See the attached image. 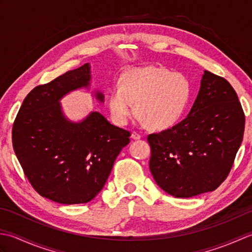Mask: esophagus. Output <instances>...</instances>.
<instances>
[{
    "label": "esophagus",
    "instance_id": "obj_1",
    "mask_svg": "<svg viewBox=\"0 0 252 252\" xmlns=\"http://www.w3.org/2000/svg\"><path fill=\"white\" fill-rule=\"evenodd\" d=\"M131 137L133 138V140H141V138H142V135L140 134V133H137V132H135V131H133V132H132V134H131Z\"/></svg>",
    "mask_w": 252,
    "mask_h": 252
}]
</instances>
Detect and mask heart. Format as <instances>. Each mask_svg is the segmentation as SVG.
<instances>
[{
    "mask_svg": "<svg viewBox=\"0 0 252 252\" xmlns=\"http://www.w3.org/2000/svg\"><path fill=\"white\" fill-rule=\"evenodd\" d=\"M191 98L190 81L183 73L160 66L133 67L110 91L108 108L117 125L125 126L134 111L152 130L162 131L181 121Z\"/></svg>",
    "mask_w": 252,
    "mask_h": 252,
    "instance_id": "b5f03b06",
    "label": "heart"
}]
</instances>
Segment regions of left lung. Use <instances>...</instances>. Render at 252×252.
Returning <instances> with one entry per match:
<instances>
[{
  "label": "left lung",
  "mask_w": 252,
  "mask_h": 252,
  "mask_svg": "<svg viewBox=\"0 0 252 252\" xmlns=\"http://www.w3.org/2000/svg\"><path fill=\"white\" fill-rule=\"evenodd\" d=\"M244 130L245 115L235 90L205 70L185 119L147 137L149 169L157 185L176 198L213 191L231 171Z\"/></svg>",
  "instance_id": "8db88e82"
}]
</instances>
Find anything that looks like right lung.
Returning <instances> with one entry per match:
<instances>
[{"label":"right lung","instance_id":"add662e5","mask_svg":"<svg viewBox=\"0 0 252 252\" xmlns=\"http://www.w3.org/2000/svg\"><path fill=\"white\" fill-rule=\"evenodd\" d=\"M91 65L84 63L26 96L13 126V147L33 189L63 205L87 203L103 189L130 132L118 127L98 111L82 120L65 115L61 100L80 89L90 90ZM96 100L104 93L95 90Z\"/></svg>","mask_w":252,"mask_h":252}]
</instances>
